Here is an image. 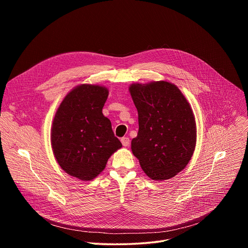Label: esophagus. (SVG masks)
<instances>
[{
    "instance_id": "34e87169",
    "label": "esophagus",
    "mask_w": 248,
    "mask_h": 248,
    "mask_svg": "<svg viewBox=\"0 0 248 248\" xmlns=\"http://www.w3.org/2000/svg\"><path fill=\"white\" fill-rule=\"evenodd\" d=\"M121 141H122V144H123L124 147L128 146V145H129V142H130V140H129L128 137H123V138L121 139Z\"/></svg>"
}]
</instances>
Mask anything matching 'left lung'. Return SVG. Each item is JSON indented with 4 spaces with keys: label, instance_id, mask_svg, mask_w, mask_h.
I'll list each match as a JSON object with an SVG mask.
<instances>
[{
    "label": "left lung",
    "instance_id": "1",
    "mask_svg": "<svg viewBox=\"0 0 248 248\" xmlns=\"http://www.w3.org/2000/svg\"><path fill=\"white\" fill-rule=\"evenodd\" d=\"M139 129L131 150L144 172L169 180L186 168L196 144V124L187 100L174 84L154 81L131 84Z\"/></svg>",
    "mask_w": 248,
    "mask_h": 248
}]
</instances>
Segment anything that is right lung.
<instances>
[{"instance_id":"1","label":"right lung","mask_w":248,"mask_h":248,"mask_svg":"<svg viewBox=\"0 0 248 248\" xmlns=\"http://www.w3.org/2000/svg\"><path fill=\"white\" fill-rule=\"evenodd\" d=\"M109 91L82 84L70 91L55 115L51 143L61 168L81 181H91L123 145L102 109Z\"/></svg>"}]
</instances>
